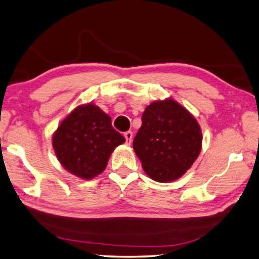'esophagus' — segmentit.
Instances as JSON below:
<instances>
[{
	"instance_id": "1",
	"label": "esophagus",
	"mask_w": 259,
	"mask_h": 259,
	"mask_svg": "<svg viewBox=\"0 0 259 259\" xmlns=\"http://www.w3.org/2000/svg\"><path fill=\"white\" fill-rule=\"evenodd\" d=\"M133 137H134V134H133V131H126V133H124L125 143L128 144V145H130V144H131V140H133Z\"/></svg>"
}]
</instances>
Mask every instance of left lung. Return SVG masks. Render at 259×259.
I'll use <instances>...</instances> for the list:
<instances>
[{
	"mask_svg": "<svg viewBox=\"0 0 259 259\" xmlns=\"http://www.w3.org/2000/svg\"><path fill=\"white\" fill-rule=\"evenodd\" d=\"M202 134L194 116L172 99L145 108L134 150L145 172L160 183L182 177L201 151Z\"/></svg>",
	"mask_w": 259,
	"mask_h": 259,
	"instance_id": "left-lung-1",
	"label": "left lung"
}]
</instances>
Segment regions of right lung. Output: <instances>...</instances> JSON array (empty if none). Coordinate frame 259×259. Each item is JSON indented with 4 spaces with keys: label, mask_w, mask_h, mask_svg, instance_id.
Here are the masks:
<instances>
[{
    "label": "right lung",
    "mask_w": 259,
    "mask_h": 259,
    "mask_svg": "<svg viewBox=\"0 0 259 259\" xmlns=\"http://www.w3.org/2000/svg\"><path fill=\"white\" fill-rule=\"evenodd\" d=\"M124 142L123 136L112 126L111 117L94 104L74 109L52 137L60 163L82 179L102 174L114 148Z\"/></svg>",
    "instance_id": "1"
}]
</instances>
